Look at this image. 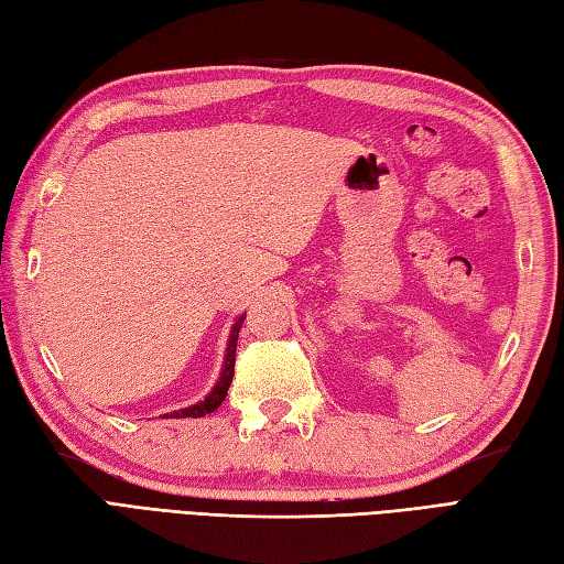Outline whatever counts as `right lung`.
Here are the masks:
<instances>
[{
	"label": "right lung",
	"mask_w": 564,
	"mask_h": 564,
	"mask_svg": "<svg viewBox=\"0 0 564 564\" xmlns=\"http://www.w3.org/2000/svg\"><path fill=\"white\" fill-rule=\"evenodd\" d=\"M246 321V313L239 315V321L231 325V333H229V341H227V354H225V368L223 373H219V380L217 386L213 388V392L205 397L203 402L194 404V406H186V409H178V411H172V414L167 416L164 414V419H200L205 414H213V411L225 402L227 397V390H229V382L231 378H235V361H237V339H239V329Z\"/></svg>",
	"instance_id": "add662e5"
}]
</instances>
